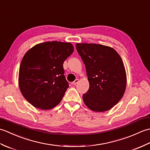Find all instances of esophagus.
I'll return each mask as SVG.
<instances>
[{
	"label": "esophagus",
	"mask_w": 150,
	"mask_h": 150,
	"mask_svg": "<svg viewBox=\"0 0 150 150\" xmlns=\"http://www.w3.org/2000/svg\"><path fill=\"white\" fill-rule=\"evenodd\" d=\"M78 82H79V79H75V80L72 82V84H73V85H76V84H77L78 83Z\"/></svg>",
	"instance_id": "esophagus-1"
}]
</instances>
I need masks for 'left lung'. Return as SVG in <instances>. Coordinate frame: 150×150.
Listing matches in <instances>:
<instances>
[{
  "label": "left lung",
  "mask_w": 150,
  "mask_h": 150,
  "mask_svg": "<svg viewBox=\"0 0 150 150\" xmlns=\"http://www.w3.org/2000/svg\"><path fill=\"white\" fill-rule=\"evenodd\" d=\"M76 48L86 69L90 88L82 95L94 111L110 110L122 98L126 87L124 63L115 50L97 44L77 43Z\"/></svg>",
  "instance_id": "8db88e82"
}]
</instances>
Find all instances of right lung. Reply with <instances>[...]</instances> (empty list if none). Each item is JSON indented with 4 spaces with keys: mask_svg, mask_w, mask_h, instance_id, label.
I'll return each mask as SVG.
<instances>
[{
    "mask_svg": "<svg viewBox=\"0 0 150 150\" xmlns=\"http://www.w3.org/2000/svg\"><path fill=\"white\" fill-rule=\"evenodd\" d=\"M73 51L71 43L53 41L37 44L25 54L19 68L18 85L34 107L50 110L62 100L69 87L63 64Z\"/></svg>",
    "mask_w": 150,
    "mask_h": 150,
    "instance_id": "add662e5",
    "label": "right lung"
}]
</instances>
